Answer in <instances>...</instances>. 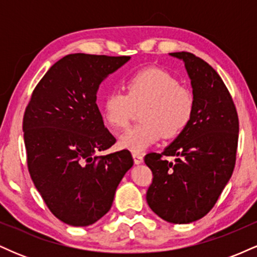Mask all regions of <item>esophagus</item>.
Returning <instances> with one entry per match:
<instances>
[{
  "mask_svg": "<svg viewBox=\"0 0 257 257\" xmlns=\"http://www.w3.org/2000/svg\"><path fill=\"white\" fill-rule=\"evenodd\" d=\"M133 158H134V163L135 164H140V163H143V162H144V157H143V155H141V153L134 152V153H133Z\"/></svg>",
  "mask_w": 257,
  "mask_h": 257,
  "instance_id": "34e87169",
  "label": "esophagus"
}]
</instances>
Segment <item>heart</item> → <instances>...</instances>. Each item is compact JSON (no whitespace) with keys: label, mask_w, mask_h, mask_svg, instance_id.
<instances>
[{"label":"heart","mask_w":257,"mask_h":257,"mask_svg":"<svg viewBox=\"0 0 257 257\" xmlns=\"http://www.w3.org/2000/svg\"><path fill=\"white\" fill-rule=\"evenodd\" d=\"M125 94L112 90L101 102L106 125L119 132L128 128L137 110L141 124L129 129L119 139V146L143 152L164 137L175 139L190 125L194 113V98L172 73L158 67L133 72L124 81Z\"/></svg>","instance_id":"obj_1"}]
</instances>
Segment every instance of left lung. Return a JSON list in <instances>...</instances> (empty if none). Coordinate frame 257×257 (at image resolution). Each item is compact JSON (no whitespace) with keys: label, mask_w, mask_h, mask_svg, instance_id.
Masks as SVG:
<instances>
[{"label":"left lung","mask_w":257,"mask_h":257,"mask_svg":"<svg viewBox=\"0 0 257 257\" xmlns=\"http://www.w3.org/2000/svg\"><path fill=\"white\" fill-rule=\"evenodd\" d=\"M184 60L191 78L194 113L187 129L162 153L145 156L153 179L146 200L172 223H190L213 209L235 164L239 120L228 89L213 67L192 53H170ZM176 157L174 164L163 157Z\"/></svg>","instance_id":"8db88e82"}]
</instances>
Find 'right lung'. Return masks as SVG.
I'll return each mask as SVG.
<instances>
[{
    "label": "right lung",
    "mask_w": 257,
    "mask_h": 257,
    "mask_svg": "<svg viewBox=\"0 0 257 257\" xmlns=\"http://www.w3.org/2000/svg\"><path fill=\"white\" fill-rule=\"evenodd\" d=\"M129 59L66 55L38 82L25 108L29 173L52 214L67 225L84 227L101 219L134 163L128 150L98 155L116 139L105 128L96 91Z\"/></svg>",
    "instance_id": "right-lung-1"
}]
</instances>
